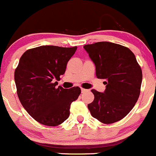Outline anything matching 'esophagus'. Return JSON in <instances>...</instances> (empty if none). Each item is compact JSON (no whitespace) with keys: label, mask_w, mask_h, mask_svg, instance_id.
Here are the masks:
<instances>
[{"label":"esophagus","mask_w":156,"mask_h":156,"mask_svg":"<svg viewBox=\"0 0 156 156\" xmlns=\"http://www.w3.org/2000/svg\"><path fill=\"white\" fill-rule=\"evenodd\" d=\"M86 91H88L87 89H83V88H82V89H81V92H86Z\"/></svg>","instance_id":"1"}]
</instances>
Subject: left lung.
<instances>
[{"label": "left lung", "mask_w": 156, "mask_h": 156, "mask_svg": "<svg viewBox=\"0 0 156 156\" xmlns=\"http://www.w3.org/2000/svg\"><path fill=\"white\" fill-rule=\"evenodd\" d=\"M95 65V75L105 79L104 92L92 89L94 100L88 105L93 118L105 124L127 116L140 94L143 73L134 54L127 47L100 41L83 46Z\"/></svg>", "instance_id": "left-lung-1"}]
</instances>
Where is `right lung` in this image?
Masks as SVG:
<instances>
[{"mask_svg":"<svg viewBox=\"0 0 156 156\" xmlns=\"http://www.w3.org/2000/svg\"><path fill=\"white\" fill-rule=\"evenodd\" d=\"M76 49L39 46L27 50L20 59L14 72L18 98L29 115L43 125L55 127L65 121L70 105L81 93L78 86L56 87Z\"/></svg>","mask_w":156,"mask_h":156,"instance_id":"1","label":"right lung"}]
</instances>
